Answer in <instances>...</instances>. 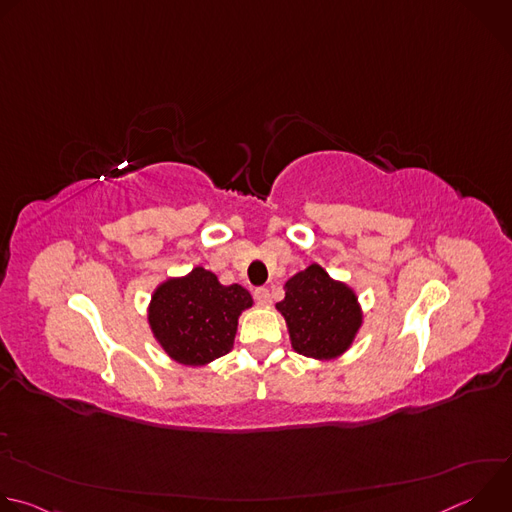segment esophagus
<instances>
[{
  "instance_id": "1",
  "label": "esophagus",
  "mask_w": 512,
  "mask_h": 512,
  "mask_svg": "<svg viewBox=\"0 0 512 512\" xmlns=\"http://www.w3.org/2000/svg\"><path fill=\"white\" fill-rule=\"evenodd\" d=\"M255 300H257V304H261V306L271 304L269 289H267V287H257V289H255Z\"/></svg>"
}]
</instances>
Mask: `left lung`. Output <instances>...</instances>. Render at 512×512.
Masks as SVG:
<instances>
[{
    "instance_id": "1",
    "label": "left lung",
    "mask_w": 512,
    "mask_h": 512,
    "mask_svg": "<svg viewBox=\"0 0 512 512\" xmlns=\"http://www.w3.org/2000/svg\"><path fill=\"white\" fill-rule=\"evenodd\" d=\"M285 298L275 306L285 320L291 348L314 360H334L354 342L362 326L356 291L318 265L283 283Z\"/></svg>"
}]
</instances>
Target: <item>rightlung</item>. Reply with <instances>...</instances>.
<instances>
[{"label":"right lung","instance_id":"obj_1","mask_svg":"<svg viewBox=\"0 0 512 512\" xmlns=\"http://www.w3.org/2000/svg\"><path fill=\"white\" fill-rule=\"evenodd\" d=\"M249 308V289L239 283L223 285L212 271L198 265L154 289L148 324L154 340L174 362L206 367L233 348L239 316Z\"/></svg>","mask_w":512,"mask_h":512}]
</instances>
